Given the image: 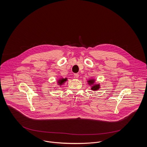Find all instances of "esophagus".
Segmentation results:
<instances>
[{"label":"esophagus","instance_id":"esophagus-1","mask_svg":"<svg viewBox=\"0 0 147 147\" xmlns=\"http://www.w3.org/2000/svg\"><path fill=\"white\" fill-rule=\"evenodd\" d=\"M74 77H75V78H78V77H79V74H78V73H76V74H74Z\"/></svg>","mask_w":147,"mask_h":147}]
</instances>
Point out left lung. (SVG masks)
<instances>
[{"instance_id":"obj_1","label":"left lung","mask_w":147,"mask_h":147,"mask_svg":"<svg viewBox=\"0 0 147 147\" xmlns=\"http://www.w3.org/2000/svg\"><path fill=\"white\" fill-rule=\"evenodd\" d=\"M96 80L94 79H89L87 80L88 84L91 86V90H98L100 88V84L95 83Z\"/></svg>"}]
</instances>
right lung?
Here are the masks:
<instances>
[{"label": "right lung", "mask_w": 147, "mask_h": 147, "mask_svg": "<svg viewBox=\"0 0 147 147\" xmlns=\"http://www.w3.org/2000/svg\"><path fill=\"white\" fill-rule=\"evenodd\" d=\"M67 80H68L67 78H60V79H59L57 80V84H58L59 86H61V85H63Z\"/></svg>", "instance_id": "right-lung-1"}]
</instances>
